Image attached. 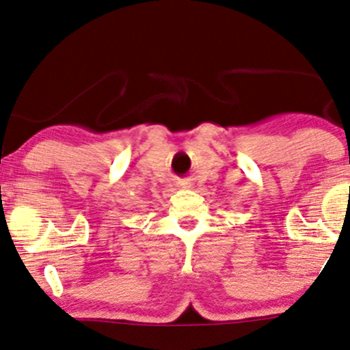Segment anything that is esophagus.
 <instances>
[{
    "mask_svg": "<svg viewBox=\"0 0 350 350\" xmlns=\"http://www.w3.org/2000/svg\"><path fill=\"white\" fill-rule=\"evenodd\" d=\"M176 185H178L180 188H190L191 185H193V182H191L190 178H178Z\"/></svg>",
    "mask_w": 350,
    "mask_h": 350,
    "instance_id": "esophagus-1",
    "label": "esophagus"
}]
</instances>
